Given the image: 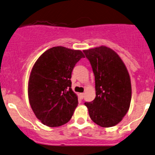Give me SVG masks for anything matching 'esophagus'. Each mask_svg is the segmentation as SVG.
<instances>
[{
  "label": "esophagus",
  "instance_id": "obj_1",
  "mask_svg": "<svg viewBox=\"0 0 155 155\" xmlns=\"http://www.w3.org/2000/svg\"><path fill=\"white\" fill-rule=\"evenodd\" d=\"M79 95H80V97H81V99H83L84 98V93H80Z\"/></svg>",
  "mask_w": 155,
  "mask_h": 155
}]
</instances>
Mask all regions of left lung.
Wrapping results in <instances>:
<instances>
[{"label": "left lung", "instance_id": "left-lung-1", "mask_svg": "<svg viewBox=\"0 0 155 155\" xmlns=\"http://www.w3.org/2000/svg\"><path fill=\"white\" fill-rule=\"evenodd\" d=\"M90 61L95 81V98L85 102L90 118L101 127H109L121 122L131 101L128 71L119 55L101 47L84 50Z\"/></svg>", "mask_w": 155, "mask_h": 155}]
</instances>
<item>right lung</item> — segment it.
<instances>
[{
	"instance_id": "obj_1",
	"label": "right lung",
	"mask_w": 155,
	"mask_h": 155,
	"mask_svg": "<svg viewBox=\"0 0 155 155\" xmlns=\"http://www.w3.org/2000/svg\"><path fill=\"white\" fill-rule=\"evenodd\" d=\"M83 58L80 50L54 47L35 63L28 83V97L35 115L44 124L59 127L71 118L78 106V97L71 89V73Z\"/></svg>"
}]
</instances>
